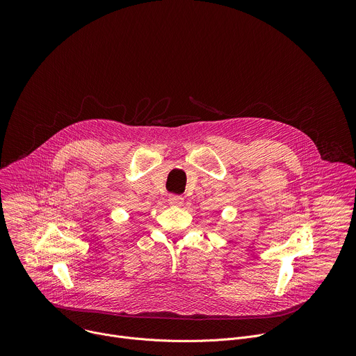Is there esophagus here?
Returning a JSON list of instances; mask_svg holds the SVG:
<instances>
[{
	"instance_id": "obj_1",
	"label": "esophagus",
	"mask_w": 356,
	"mask_h": 356,
	"mask_svg": "<svg viewBox=\"0 0 356 356\" xmlns=\"http://www.w3.org/2000/svg\"><path fill=\"white\" fill-rule=\"evenodd\" d=\"M183 201H184V198L181 195H177V194H170L169 195L170 206H181Z\"/></svg>"
}]
</instances>
